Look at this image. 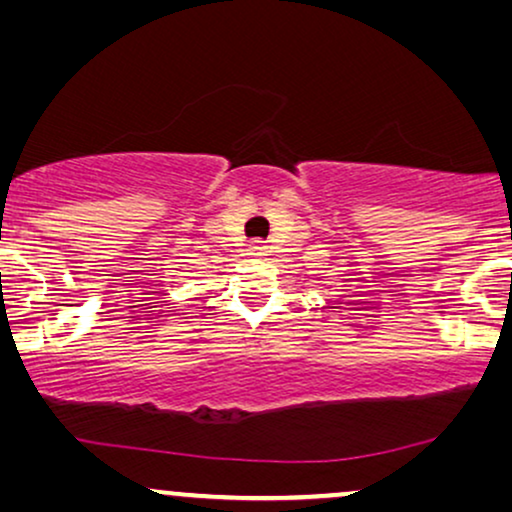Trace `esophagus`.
Wrapping results in <instances>:
<instances>
[{
  "label": "esophagus",
  "instance_id": "obj_1",
  "mask_svg": "<svg viewBox=\"0 0 512 512\" xmlns=\"http://www.w3.org/2000/svg\"><path fill=\"white\" fill-rule=\"evenodd\" d=\"M265 256H268V247H265V244H251V247L244 249V258H247V261H258V258Z\"/></svg>",
  "mask_w": 512,
  "mask_h": 512
}]
</instances>
